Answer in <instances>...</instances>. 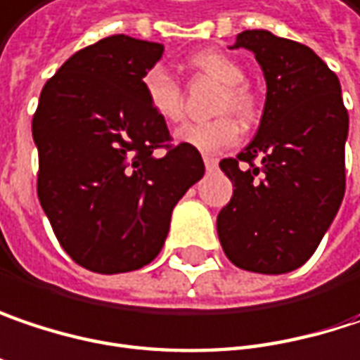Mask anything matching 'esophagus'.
Masks as SVG:
<instances>
[{
  "label": "esophagus",
  "instance_id": "1",
  "mask_svg": "<svg viewBox=\"0 0 360 360\" xmlns=\"http://www.w3.org/2000/svg\"><path fill=\"white\" fill-rule=\"evenodd\" d=\"M204 165H206V169H208V171H214V169L218 167V158H214V156H210V154H206V156H204Z\"/></svg>",
  "mask_w": 360,
  "mask_h": 360
}]
</instances>
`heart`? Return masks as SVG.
I'll return each instance as SVG.
<instances>
[{
    "label": "heart",
    "mask_w": 360,
    "mask_h": 360,
    "mask_svg": "<svg viewBox=\"0 0 360 360\" xmlns=\"http://www.w3.org/2000/svg\"><path fill=\"white\" fill-rule=\"evenodd\" d=\"M189 65L198 72L210 76L222 84V90L214 103V117L210 121H191L177 129L175 138L185 146L218 152L233 146L239 140V123L233 119L235 113L241 121H249L255 111L253 94L245 84V70L239 61L220 51H200L189 57ZM142 90L152 113L167 123H177L183 117V92L179 82L160 65L148 70L142 78Z\"/></svg>",
    "instance_id": "heart-1"
}]
</instances>
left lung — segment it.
<instances>
[{"label":"left lung","mask_w":360,"mask_h":360,"mask_svg":"<svg viewBox=\"0 0 360 360\" xmlns=\"http://www.w3.org/2000/svg\"><path fill=\"white\" fill-rule=\"evenodd\" d=\"M233 47L253 51L268 92L257 136L220 160L233 198L218 239L237 268L284 274L313 255L342 204L348 113L338 76L309 47L268 30H243Z\"/></svg>","instance_id":"obj_1"}]
</instances>
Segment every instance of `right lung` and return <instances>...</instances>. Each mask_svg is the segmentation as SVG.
Returning a JSON list of instances; mask_svg holds the SVG:
<instances>
[{"mask_svg":"<svg viewBox=\"0 0 360 360\" xmlns=\"http://www.w3.org/2000/svg\"><path fill=\"white\" fill-rule=\"evenodd\" d=\"M162 51L125 34L84 47L43 86L32 117L39 202L65 253L90 272L150 264L175 204L204 177L200 152L171 144L144 98L142 78Z\"/></svg>","mask_w":360,"mask_h":360,"instance_id":"right-lung-1","label":"right lung"}]
</instances>
